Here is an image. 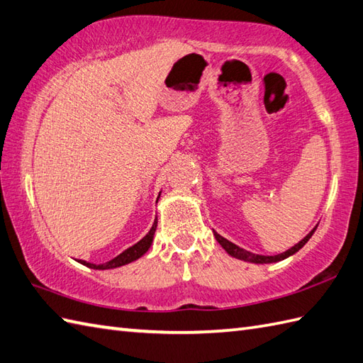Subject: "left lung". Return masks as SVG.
Segmentation results:
<instances>
[{
    "instance_id": "obj_1",
    "label": "left lung",
    "mask_w": 363,
    "mask_h": 363,
    "mask_svg": "<svg viewBox=\"0 0 363 363\" xmlns=\"http://www.w3.org/2000/svg\"><path fill=\"white\" fill-rule=\"evenodd\" d=\"M315 230H317V227L312 228V230L308 233V235H306V236L300 240V242L295 244L294 247L286 250V252H283V253L273 255V256H265V255L252 253V252H248V250H245V248H242V247H239V245H236V244L230 242L228 239H225L223 236H220L217 231L213 230V233H214V236H216V239H217V242H219V244L222 245V248L225 250V252H227L230 256L236 257V259L245 261V262H252V264H272V262L283 261V259H286V257L295 255V253L298 252V250L303 248V247L306 245V242H308V240L312 238V235H313V233H315Z\"/></svg>"
}]
</instances>
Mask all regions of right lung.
<instances>
[{"label":"right lung","mask_w":363,"mask_h":363,"mask_svg":"<svg viewBox=\"0 0 363 363\" xmlns=\"http://www.w3.org/2000/svg\"><path fill=\"white\" fill-rule=\"evenodd\" d=\"M161 194V192H160ZM158 194V197H160ZM158 202V199H157ZM157 223H158V219L154 220V225H152V228L149 230V233L146 236H144L141 240H138L135 245L128 247L127 250H124L123 253L118 255L116 257H113V259L108 261V262H104V264H91V262H86V261H79L80 264H84L85 267H90V269H96V270H108V269H116V267H121V265H125V264H130L136 259H140V257L143 255H146L147 250L150 248L152 242H154V235L157 231Z\"/></svg>","instance_id":"obj_1"}]
</instances>
